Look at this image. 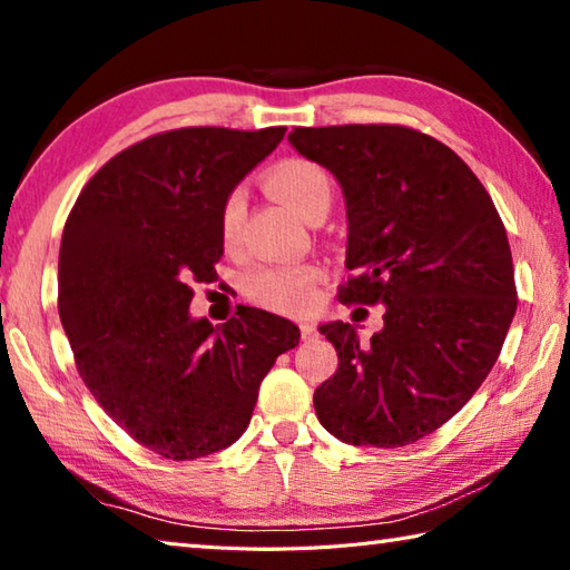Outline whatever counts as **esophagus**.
<instances>
[{
	"label": "esophagus",
	"mask_w": 570,
	"mask_h": 570,
	"mask_svg": "<svg viewBox=\"0 0 570 570\" xmlns=\"http://www.w3.org/2000/svg\"><path fill=\"white\" fill-rule=\"evenodd\" d=\"M298 330H302V340L304 342H314L316 336H320V332H316V326L308 324V322H304L302 326H298Z\"/></svg>",
	"instance_id": "obj_1"
}]
</instances>
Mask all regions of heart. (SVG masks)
I'll return each instance as SVG.
<instances>
[{"mask_svg": "<svg viewBox=\"0 0 570 570\" xmlns=\"http://www.w3.org/2000/svg\"><path fill=\"white\" fill-rule=\"evenodd\" d=\"M266 183L286 206L302 218H312L316 210L332 204V180L326 170L306 158H286L268 168ZM246 218V196L234 188L220 206V240L226 248H236ZM322 272L316 266H266L248 276L246 294L256 304L282 314L312 312L320 298Z\"/></svg>", "mask_w": 570, "mask_h": 570, "instance_id": "1", "label": "heart"}]
</instances>
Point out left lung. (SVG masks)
I'll use <instances>...</instances> for the list:
<instances>
[{
  "label": "left lung",
  "mask_w": 570,
  "mask_h": 570,
  "mask_svg": "<svg viewBox=\"0 0 570 570\" xmlns=\"http://www.w3.org/2000/svg\"><path fill=\"white\" fill-rule=\"evenodd\" d=\"M288 142L340 180L344 304H384L382 330L322 324L340 370L316 417L350 445L402 448L462 410L503 350L518 294L505 226L458 153L402 125L294 128Z\"/></svg>",
  "instance_id": "1"
}]
</instances>
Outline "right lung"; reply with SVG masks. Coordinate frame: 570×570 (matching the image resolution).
I'll use <instances>...</instances> for the list:
<instances>
[{
	"instance_id": "add662e5",
	"label": "right lung",
	"mask_w": 570,
	"mask_h": 570,
	"mask_svg": "<svg viewBox=\"0 0 570 570\" xmlns=\"http://www.w3.org/2000/svg\"><path fill=\"white\" fill-rule=\"evenodd\" d=\"M286 128L150 135L95 173L67 216L57 308L100 407L170 460L244 435L258 387L298 326L264 308L193 320V284L216 282L220 206Z\"/></svg>"
}]
</instances>
